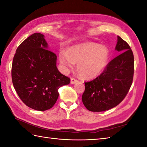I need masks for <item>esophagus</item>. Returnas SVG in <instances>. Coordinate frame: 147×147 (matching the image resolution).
I'll return each mask as SVG.
<instances>
[{
    "label": "esophagus",
    "mask_w": 147,
    "mask_h": 147,
    "mask_svg": "<svg viewBox=\"0 0 147 147\" xmlns=\"http://www.w3.org/2000/svg\"><path fill=\"white\" fill-rule=\"evenodd\" d=\"M78 82V80L74 78H72L71 79V84H75L76 83Z\"/></svg>",
    "instance_id": "1"
}]
</instances>
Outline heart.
<instances>
[{"label": "heart", "instance_id": "b5f03b06", "mask_svg": "<svg viewBox=\"0 0 147 147\" xmlns=\"http://www.w3.org/2000/svg\"><path fill=\"white\" fill-rule=\"evenodd\" d=\"M109 57L107 48L90 43L73 46L59 54L60 61L65 67L72 69L74 63L78 64V71L85 79L98 76L107 65Z\"/></svg>", "mask_w": 147, "mask_h": 147}]
</instances>
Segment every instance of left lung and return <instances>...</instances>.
Wrapping results in <instances>:
<instances>
[{
  "instance_id": "left-lung-1",
  "label": "left lung",
  "mask_w": 147,
  "mask_h": 147,
  "mask_svg": "<svg viewBox=\"0 0 147 147\" xmlns=\"http://www.w3.org/2000/svg\"><path fill=\"white\" fill-rule=\"evenodd\" d=\"M115 50L121 54L109 62L100 76L85 82L82 101L90 111L102 112L117 106L125 98L132 85L134 56L131 49L118 36Z\"/></svg>"
}]
</instances>
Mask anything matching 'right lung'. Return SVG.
Here are the masks:
<instances>
[{
    "label": "right lung",
    "mask_w": 147,
    "mask_h": 147,
    "mask_svg": "<svg viewBox=\"0 0 147 147\" xmlns=\"http://www.w3.org/2000/svg\"><path fill=\"white\" fill-rule=\"evenodd\" d=\"M56 61L41 33L32 34L19 45L12 61V81L28 107L40 111L50 109L58 98V89L69 84L70 78L59 71Z\"/></svg>",
    "instance_id": "obj_1"
}]
</instances>
